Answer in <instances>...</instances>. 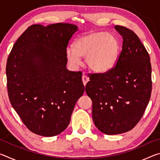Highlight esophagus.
Returning <instances> with one entry per match:
<instances>
[{"mask_svg":"<svg viewBox=\"0 0 160 160\" xmlns=\"http://www.w3.org/2000/svg\"><path fill=\"white\" fill-rule=\"evenodd\" d=\"M82 82H83V85H86L87 82L89 81V78L88 76H86L85 75H83L82 77Z\"/></svg>","mask_w":160,"mask_h":160,"instance_id":"1","label":"esophagus"}]
</instances>
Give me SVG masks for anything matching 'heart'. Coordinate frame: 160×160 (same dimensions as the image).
Wrapping results in <instances>:
<instances>
[{"mask_svg":"<svg viewBox=\"0 0 160 160\" xmlns=\"http://www.w3.org/2000/svg\"><path fill=\"white\" fill-rule=\"evenodd\" d=\"M121 46L118 38L105 32H90L78 37L73 47L66 49V57L70 66L81 64L85 56L89 68L96 72H107L115 66L120 55Z\"/></svg>","mask_w":160,"mask_h":160,"instance_id":"heart-1","label":"heart"}]
</instances>
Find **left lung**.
<instances>
[{"mask_svg": "<svg viewBox=\"0 0 160 160\" xmlns=\"http://www.w3.org/2000/svg\"><path fill=\"white\" fill-rule=\"evenodd\" d=\"M114 28L123 37L116 66L104 73H94L85 86L92 101L94 125L103 133L131 131L139 122L152 91L150 56L138 37L122 26Z\"/></svg>", "mask_w": 160, "mask_h": 160, "instance_id": "8db88e82", "label": "left lung"}]
</instances>
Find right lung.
I'll list each match as a JSON object with an SVG mask.
<instances>
[{
    "label": "right lung",
    "instance_id": "1",
    "mask_svg": "<svg viewBox=\"0 0 160 160\" xmlns=\"http://www.w3.org/2000/svg\"><path fill=\"white\" fill-rule=\"evenodd\" d=\"M78 29L68 23L32 25L8 58L10 102L34 133L52 137L63 132L85 91L81 72L66 68V49Z\"/></svg>",
    "mask_w": 160,
    "mask_h": 160
}]
</instances>
